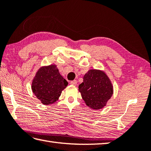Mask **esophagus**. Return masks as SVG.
<instances>
[{
    "mask_svg": "<svg viewBox=\"0 0 151 151\" xmlns=\"http://www.w3.org/2000/svg\"><path fill=\"white\" fill-rule=\"evenodd\" d=\"M70 84L71 85H77V81L76 80H73L70 81Z\"/></svg>",
    "mask_w": 151,
    "mask_h": 151,
    "instance_id": "esophagus-1",
    "label": "esophagus"
}]
</instances>
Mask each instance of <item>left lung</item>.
<instances>
[{
	"label": "left lung",
	"mask_w": 151,
	"mask_h": 151,
	"mask_svg": "<svg viewBox=\"0 0 151 151\" xmlns=\"http://www.w3.org/2000/svg\"><path fill=\"white\" fill-rule=\"evenodd\" d=\"M79 91L87 106L93 110H100L106 106L114 93L109 77L101 70H89L83 76Z\"/></svg>",
	"instance_id": "1"
}]
</instances>
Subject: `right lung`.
<instances>
[{
	"instance_id": "obj_1",
	"label": "right lung",
	"mask_w": 151,
	"mask_h": 151,
	"mask_svg": "<svg viewBox=\"0 0 151 151\" xmlns=\"http://www.w3.org/2000/svg\"><path fill=\"white\" fill-rule=\"evenodd\" d=\"M68 85L56 64L41 67L34 77L31 89L42 104L49 105L58 100L62 91Z\"/></svg>"
}]
</instances>
